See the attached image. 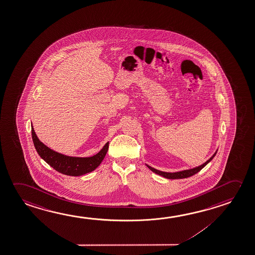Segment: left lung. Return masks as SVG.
Here are the masks:
<instances>
[{
    "label": "left lung",
    "mask_w": 255,
    "mask_h": 255,
    "mask_svg": "<svg viewBox=\"0 0 255 255\" xmlns=\"http://www.w3.org/2000/svg\"><path fill=\"white\" fill-rule=\"evenodd\" d=\"M216 153H217V152H215V154H213V156L209 159L208 161H206L205 163H203L200 166L193 168V169H190V170L178 171V172H164V171H158V170H156V169H154V168H152L151 166H149V165H147V164H146V166L149 168L151 171H154V173L163 176V177L166 178V179H171V180H174V179H184V178H188V177H190V176L195 175L198 171H200L201 170L205 167V165L215 156Z\"/></svg>",
    "instance_id": "1"
}]
</instances>
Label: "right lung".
<instances>
[{
    "label": "right lung",
    "instance_id": "right-lung-1",
    "mask_svg": "<svg viewBox=\"0 0 255 255\" xmlns=\"http://www.w3.org/2000/svg\"><path fill=\"white\" fill-rule=\"evenodd\" d=\"M32 138L38 154L56 171L69 176H81L94 171L103 161L109 150L108 142L98 154L91 157H73L51 150L39 140L32 126Z\"/></svg>",
    "mask_w": 255,
    "mask_h": 255
}]
</instances>
